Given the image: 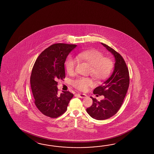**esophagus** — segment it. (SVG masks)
<instances>
[{
  "label": "esophagus",
  "instance_id": "esophagus-1",
  "mask_svg": "<svg viewBox=\"0 0 154 154\" xmlns=\"http://www.w3.org/2000/svg\"><path fill=\"white\" fill-rule=\"evenodd\" d=\"M78 95L80 98H85L87 96V95H85L84 94H78Z\"/></svg>",
  "mask_w": 154,
  "mask_h": 154
}]
</instances>
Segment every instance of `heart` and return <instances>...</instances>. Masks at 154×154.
<instances>
[{
    "mask_svg": "<svg viewBox=\"0 0 154 154\" xmlns=\"http://www.w3.org/2000/svg\"><path fill=\"white\" fill-rule=\"evenodd\" d=\"M76 59L90 66L89 73L97 81H102L107 78L113 68V60L109 57H103L102 53L96 49L79 53L76 56ZM76 63V59L72 56H69L66 59V70L70 74L74 72ZM72 85L79 90L85 91L94 85V82L89 78L81 77L73 80Z\"/></svg>",
    "mask_w": 154,
    "mask_h": 154,
    "instance_id": "1",
    "label": "heart"
}]
</instances>
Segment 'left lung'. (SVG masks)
I'll return each mask as SVG.
<instances>
[{
    "label": "left lung",
    "mask_w": 154,
    "mask_h": 154,
    "mask_svg": "<svg viewBox=\"0 0 154 154\" xmlns=\"http://www.w3.org/2000/svg\"><path fill=\"white\" fill-rule=\"evenodd\" d=\"M101 44L115 57V68L111 76L103 85L94 90V94L103 95L105 99L99 102L91 97L93 103L86 108L88 115L97 120L106 119L117 113L123 102L129 85V70L123 57L111 47L105 43Z\"/></svg>",
    "instance_id": "1"
}]
</instances>
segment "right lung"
I'll return each mask as SVG.
<instances>
[{
  "label": "right lung",
  "mask_w": 154,
  "mask_h": 154,
  "mask_svg": "<svg viewBox=\"0 0 154 154\" xmlns=\"http://www.w3.org/2000/svg\"><path fill=\"white\" fill-rule=\"evenodd\" d=\"M77 45L56 43L41 53L33 66L30 78L35 104L42 114L57 118L66 111L73 94H58V79L66 77L64 63L69 53Z\"/></svg>",
  "instance_id": "1"
}]
</instances>
